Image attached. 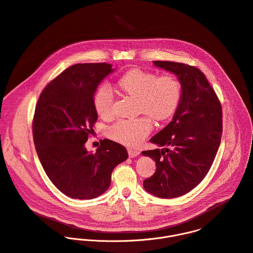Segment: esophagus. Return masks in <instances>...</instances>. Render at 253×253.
Listing matches in <instances>:
<instances>
[{"label":"esophagus","instance_id":"esophagus-1","mask_svg":"<svg viewBox=\"0 0 253 253\" xmlns=\"http://www.w3.org/2000/svg\"><path fill=\"white\" fill-rule=\"evenodd\" d=\"M139 154H140V151H138V150H136V149H131V148L128 149V155H129V157H131V158L137 157Z\"/></svg>","mask_w":253,"mask_h":253}]
</instances>
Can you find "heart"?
Listing matches in <instances>:
<instances>
[{
  "label": "heart",
  "mask_w": 253,
  "mask_h": 253,
  "mask_svg": "<svg viewBox=\"0 0 253 253\" xmlns=\"http://www.w3.org/2000/svg\"><path fill=\"white\" fill-rule=\"evenodd\" d=\"M117 87L123 94L136 98L138 113L147 115L119 120L109 128L110 138L129 147L140 145L149 135L153 127L150 117L159 122L171 118L182 96L181 83L174 75L157 76L140 68L125 72L118 79ZM93 106L99 117L108 119L113 116L114 95L108 85L97 88L93 95Z\"/></svg>",
  "instance_id": "heart-1"
}]
</instances>
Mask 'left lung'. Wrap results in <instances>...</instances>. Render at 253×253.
<instances>
[{"mask_svg": "<svg viewBox=\"0 0 253 253\" xmlns=\"http://www.w3.org/2000/svg\"><path fill=\"white\" fill-rule=\"evenodd\" d=\"M153 62L178 76L182 96L173 120L150 140L166 148L142 152L156 162L155 174L143 186L156 197L173 199L192 191L209 173L221 140L222 109L198 67L173 61Z\"/></svg>", "mask_w": 253, "mask_h": 253, "instance_id": "8db88e82", "label": "left lung"}]
</instances>
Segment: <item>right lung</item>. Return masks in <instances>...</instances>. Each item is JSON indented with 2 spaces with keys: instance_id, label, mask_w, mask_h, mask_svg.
<instances>
[{
  "instance_id": "add662e5",
  "label": "right lung",
  "mask_w": 253,
  "mask_h": 253,
  "mask_svg": "<svg viewBox=\"0 0 253 253\" xmlns=\"http://www.w3.org/2000/svg\"><path fill=\"white\" fill-rule=\"evenodd\" d=\"M112 65L77 63L42 91L33 119L36 150L52 184L72 199L91 200L105 193L114 168L128 158L124 146L104 139L95 153L85 143L94 132L93 95Z\"/></svg>"
}]
</instances>
